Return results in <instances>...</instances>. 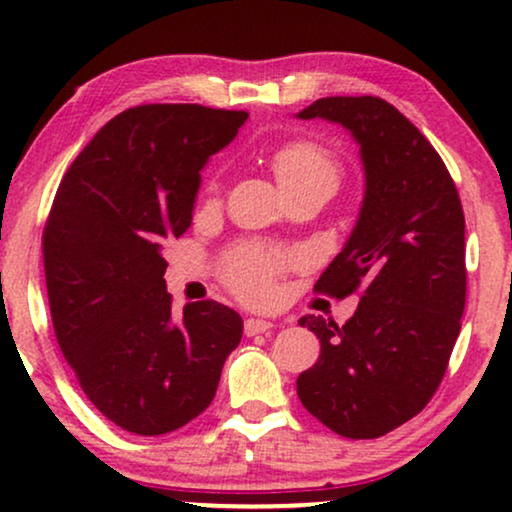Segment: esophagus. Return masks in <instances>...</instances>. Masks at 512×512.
<instances>
[{"label": "esophagus", "mask_w": 512, "mask_h": 512, "mask_svg": "<svg viewBox=\"0 0 512 512\" xmlns=\"http://www.w3.org/2000/svg\"><path fill=\"white\" fill-rule=\"evenodd\" d=\"M272 328V324L270 321H265V319H247L244 321V333L249 335V338H254V335H258V333H268Z\"/></svg>", "instance_id": "obj_1"}]
</instances>
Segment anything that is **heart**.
<instances>
[{"instance_id": "b5f03b06", "label": "heart", "mask_w": 512, "mask_h": 512, "mask_svg": "<svg viewBox=\"0 0 512 512\" xmlns=\"http://www.w3.org/2000/svg\"><path fill=\"white\" fill-rule=\"evenodd\" d=\"M272 170L284 191L303 184H326L335 188L340 181V163L326 146L310 139H296L286 142L272 151ZM286 256L279 251L263 247V244H249L233 256L228 268V282L242 298L263 303L270 298L275 279L286 268Z\"/></svg>"}]
</instances>
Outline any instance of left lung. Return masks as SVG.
<instances>
[{
    "instance_id": "obj_1",
    "label": "left lung",
    "mask_w": 512,
    "mask_h": 512,
    "mask_svg": "<svg viewBox=\"0 0 512 512\" xmlns=\"http://www.w3.org/2000/svg\"><path fill=\"white\" fill-rule=\"evenodd\" d=\"M296 116L349 130L366 172L352 235L314 284L359 293V307L342 326L298 321L321 342L298 398L340 436L380 438L426 408L447 370L466 305L464 209L438 151L380 97H321Z\"/></svg>"
}]
</instances>
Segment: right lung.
<instances>
[{"label":"right lung","mask_w":512,"mask_h":512,"mask_svg":"<svg viewBox=\"0 0 512 512\" xmlns=\"http://www.w3.org/2000/svg\"><path fill=\"white\" fill-rule=\"evenodd\" d=\"M247 111L142 104L104 125L62 177L44 228L55 338L83 394L137 436L207 410L242 317L216 300L174 314L163 244L191 226L200 170Z\"/></svg>","instance_id":"1"}]
</instances>
